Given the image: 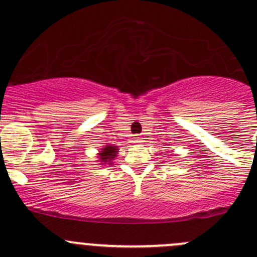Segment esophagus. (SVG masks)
Segmentation results:
<instances>
[{
  "label": "esophagus",
  "mask_w": 257,
  "mask_h": 257,
  "mask_svg": "<svg viewBox=\"0 0 257 257\" xmlns=\"http://www.w3.org/2000/svg\"><path fill=\"white\" fill-rule=\"evenodd\" d=\"M143 137H139V136H137L136 137V138H134V142H136V143H138V144H142V143H143Z\"/></svg>",
  "instance_id": "1"
}]
</instances>
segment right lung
<instances>
[{"label": "right lung", "mask_w": 257, "mask_h": 257, "mask_svg": "<svg viewBox=\"0 0 257 257\" xmlns=\"http://www.w3.org/2000/svg\"><path fill=\"white\" fill-rule=\"evenodd\" d=\"M119 147L118 145H105L98 153V160L100 165L104 164H113V160L115 159V157L118 155Z\"/></svg>", "instance_id": "1"}]
</instances>
